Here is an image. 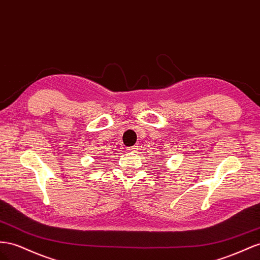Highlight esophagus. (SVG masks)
<instances>
[{
    "instance_id": "34e87169",
    "label": "esophagus",
    "mask_w": 260,
    "mask_h": 260,
    "mask_svg": "<svg viewBox=\"0 0 260 260\" xmlns=\"http://www.w3.org/2000/svg\"><path fill=\"white\" fill-rule=\"evenodd\" d=\"M140 147H141V146H140V144H136V145H133V146H131V147H129V151L130 152H137L138 150H140Z\"/></svg>"
}]
</instances>
